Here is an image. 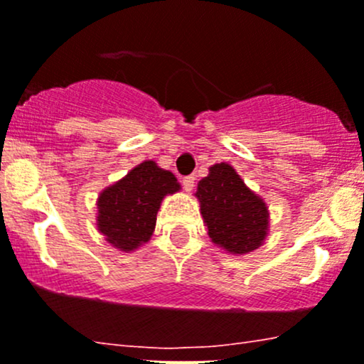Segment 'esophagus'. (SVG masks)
I'll list each match as a JSON object with an SVG mask.
<instances>
[{
	"mask_svg": "<svg viewBox=\"0 0 364 364\" xmlns=\"http://www.w3.org/2000/svg\"><path fill=\"white\" fill-rule=\"evenodd\" d=\"M181 183L185 192H192L193 186H196V178H193V176H186V178H183Z\"/></svg>",
	"mask_w": 364,
	"mask_h": 364,
	"instance_id": "1",
	"label": "esophagus"
}]
</instances>
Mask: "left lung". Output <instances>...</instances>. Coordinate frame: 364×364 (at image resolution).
Instances as JSON below:
<instances>
[{"instance_id": "obj_1", "label": "left lung", "mask_w": 364, "mask_h": 364, "mask_svg": "<svg viewBox=\"0 0 364 364\" xmlns=\"http://www.w3.org/2000/svg\"><path fill=\"white\" fill-rule=\"evenodd\" d=\"M196 197L208 235L229 254H247L268 235V208L229 164H215L197 185Z\"/></svg>"}]
</instances>
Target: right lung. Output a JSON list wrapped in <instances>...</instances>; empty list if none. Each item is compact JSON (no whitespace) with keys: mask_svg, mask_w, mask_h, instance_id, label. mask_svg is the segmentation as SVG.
Wrapping results in <instances>:
<instances>
[{"mask_svg":"<svg viewBox=\"0 0 364 364\" xmlns=\"http://www.w3.org/2000/svg\"><path fill=\"white\" fill-rule=\"evenodd\" d=\"M179 188L171 171H164L153 160L142 161L100 193L97 229L115 249L132 252L149 242L161 200Z\"/></svg>","mask_w":364,"mask_h":364,"instance_id":"1","label":"right lung"}]
</instances>
